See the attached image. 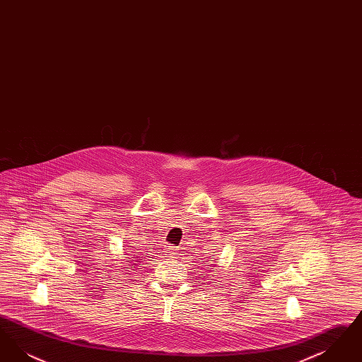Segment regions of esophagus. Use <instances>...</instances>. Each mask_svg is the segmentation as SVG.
Returning a JSON list of instances; mask_svg holds the SVG:
<instances>
[{"mask_svg":"<svg viewBox=\"0 0 362 362\" xmlns=\"http://www.w3.org/2000/svg\"><path fill=\"white\" fill-rule=\"evenodd\" d=\"M168 255H170V258H177V257H176V255H177V251L171 248V250H170V252H168Z\"/></svg>","mask_w":362,"mask_h":362,"instance_id":"1","label":"esophagus"}]
</instances>
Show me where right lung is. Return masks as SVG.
Returning a JSON list of instances; mask_svg holds the SVG:
<instances>
[{"instance_id": "right-lung-1", "label": "right lung", "mask_w": 362, "mask_h": 362, "mask_svg": "<svg viewBox=\"0 0 362 362\" xmlns=\"http://www.w3.org/2000/svg\"><path fill=\"white\" fill-rule=\"evenodd\" d=\"M139 258H141V257H139ZM130 259H132V260H130L132 266H137V264H139V262H141V260L138 259L137 255H130Z\"/></svg>"}]
</instances>
